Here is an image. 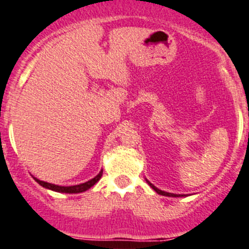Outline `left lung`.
I'll return each mask as SVG.
<instances>
[{"instance_id": "8db88e82", "label": "left lung", "mask_w": 249, "mask_h": 249, "mask_svg": "<svg viewBox=\"0 0 249 249\" xmlns=\"http://www.w3.org/2000/svg\"><path fill=\"white\" fill-rule=\"evenodd\" d=\"M146 182L149 183V186H150V187H151V189H154V191H155V192H158L159 195H162V196H167V197H185V195L170 194V192H165V191H162V190H159L158 187H155V186L152 185V183L150 182V181H147V180H146Z\"/></svg>"}]
</instances>
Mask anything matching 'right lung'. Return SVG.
<instances>
[{"label":"right lung","mask_w":249,"mask_h":249,"mask_svg":"<svg viewBox=\"0 0 249 249\" xmlns=\"http://www.w3.org/2000/svg\"><path fill=\"white\" fill-rule=\"evenodd\" d=\"M102 175H103V170H100L99 174H98L95 178H91V180L87 181V182L79 183V185H74V186H58V185H54V183H49V182H46V181L38 180L37 178H35V180L37 181L42 187H44V189L52 190V191H55V192H62V194H80V192L87 191V190L90 189L91 186L95 185V183L100 180Z\"/></svg>","instance_id":"1"}]
</instances>
